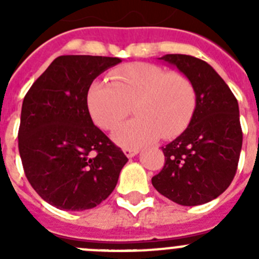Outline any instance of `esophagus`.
Instances as JSON below:
<instances>
[{
	"instance_id": "esophagus-1",
	"label": "esophagus",
	"mask_w": 259,
	"mask_h": 259,
	"mask_svg": "<svg viewBox=\"0 0 259 259\" xmlns=\"http://www.w3.org/2000/svg\"><path fill=\"white\" fill-rule=\"evenodd\" d=\"M123 153H124L128 158H132L139 153V149H130V148H124V149H123Z\"/></svg>"
}]
</instances>
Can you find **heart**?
Here are the masks:
<instances>
[{"mask_svg":"<svg viewBox=\"0 0 259 259\" xmlns=\"http://www.w3.org/2000/svg\"><path fill=\"white\" fill-rule=\"evenodd\" d=\"M89 113L98 127L114 130L130 115L137 118L116 128L113 139L124 148H140L182 134L197 106L188 75L152 63H132L113 71L110 81H95L88 91Z\"/></svg>","mask_w":259,"mask_h":259,"instance_id":"obj_1","label":"heart"}]
</instances>
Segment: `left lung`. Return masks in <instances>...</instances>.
<instances>
[{
  "label": "left lung",
  "mask_w": 259,
  "mask_h": 259,
  "mask_svg": "<svg viewBox=\"0 0 259 259\" xmlns=\"http://www.w3.org/2000/svg\"><path fill=\"white\" fill-rule=\"evenodd\" d=\"M159 59L188 75L197 106L180 136L162 148L164 166L152 184L183 206L202 205L221 196L232 183L242 146L239 104L224 80L202 59L166 54Z\"/></svg>",
  "instance_id": "8db88e82"
}]
</instances>
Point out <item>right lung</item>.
I'll return each mask as SVG.
<instances>
[{
	"mask_svg": "<svg viewBox=\"0 0 259 259\" xmlns=\"http://www.w3.org/2000/svg\"><path fill=\"white\" fill-rule=\"evenodd\" d=\"M120 58L61 56L23 100L18 146L32 188L61 210L92 209L109 197L128 158L98 127L88 91Z\"/></svg>",
	"mask_w": 259,
	"mask_h": 259,
	"instance_id": "right-lung-1",
	"label": "right lung"
}]
</instances>
